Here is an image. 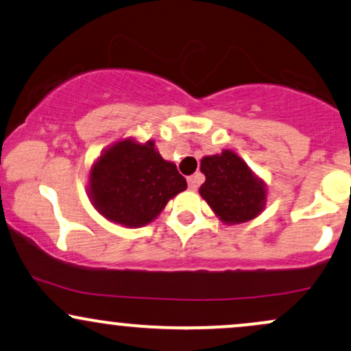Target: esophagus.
<instances>
[{
    "label": "esophagus",
    "mask_w": 351,
    "mask_h": 351,
    "mask_svg": "<svg viewBox=\"0 0 351 351\" xmlns=\"http://www.w3.org/2000/svg\"><path fill=\"white\" fill-rule=\"evenodd\" d=\"M201 181H203V176H201L199 173H196V175H193V176H188V188L193 189V191H196Z\"/></svg>",
    "instance_id": "obj_1"
}]
</instances>
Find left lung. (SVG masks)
Listing matches in <instances>:
<instances>
[{
	"mask_svg": "<svg viewBox=\"0 0 351 351\" xmlns=\"http://www.w3.org/2000/svg\"><path fill=\"white\" fill-rule=\"evenodd\" d=\"M201 171L206 181L201 184L199 195L223 223H245L264 209L267 196L264 181L234 152L223 150L221 155L204 156Z\"/></svg>",
	"mask_w": 351,
	"mask_h": 351,
	"instance_id": "8db88e82",
	"label": "left lung"
}]
</instances>
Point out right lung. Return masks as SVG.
<instances>
[{
	"label": "right lung",
	"mask_w": 351,
	"mask_h": 351,
	"mask_svg": "<svg viewBox=\"0 0 351 351\" xmlns=\"http://www.w3.org/2000/svg\"><path fill=\"white\" fill-rule=\"evenodd\" d=\"M186 189L176 165L162 158L155 142L122 140L108 147L88 176V196L104 217L125 228L152 223L173 196Z\"/></svg>",
	"instance_id": "1"
}]
</instances>
